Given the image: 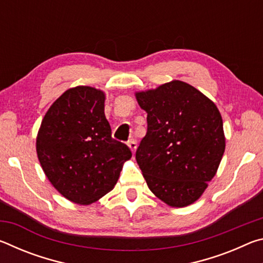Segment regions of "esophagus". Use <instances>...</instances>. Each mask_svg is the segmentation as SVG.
<instances>
[{"label":"esophagus","instance_id":"esophagus-1","mask_svg":"<svg viewBox=\"0 0 263 263\" xmlns=\"http://www.w3.org/2000/svg\"><path fill=\"white\" fill-rule=\"evenodd\" d=\"M128 147H130L132 153H135L136 149H137V141L135 139L128 140Z\"/></svg>","mask_w":263,"mask_h":263}]
</instances>
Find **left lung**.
<instances>
[{
    "label": "left lung",
    "mask_w": 263,
    "mask_h": 263,
    "mask_svg": "<svg viewBox=\"0 0 263 263\" xmlns=\"http://www.w3.org/2000/svg\"><path fill=\"white\" fill-rule=\"evenodd\" d=\"M135 95L147 114V133L136 152L146 183L167 205L188 206L205 191L225 152L219 110L180 80Z\"/></svg>",
    "instance_id": "1"
}]
</instances>
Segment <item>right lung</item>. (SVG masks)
I'll return each mask as SVG.
<instances>
[{
    "mask_svg": "<svg viewBox=\"0 0 263 263\" xmlns=\"http://www.w3.org/2000/svg\"><path fill=\"white\" fill-rule=\"evenodd\" d=\"M104 102L101 89H67L44 116L35 139L48 181L65 198L81 205L112 190L124 162L132 157L126 145L111 138Z\"/></svg>",
    "mask_w": 263,
    "mask_h": 263,
    "instance_id": "1",
    "label": "right lung"
}]
</instances>
